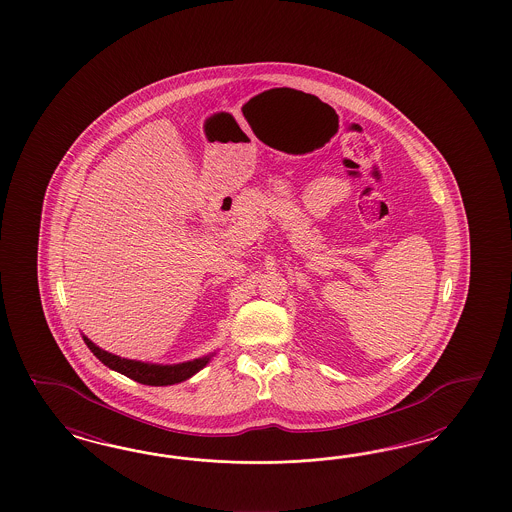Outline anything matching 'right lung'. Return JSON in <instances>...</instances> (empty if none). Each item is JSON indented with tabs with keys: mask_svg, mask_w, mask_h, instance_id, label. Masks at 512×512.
<instances>
[{
	"mask_svg": "<svg viewBox=\"0 0 512 512\" xmlns=\"http://www.w3.org/2000/svg\"><path fill=\"white\" fill-rule=\"evenodd\" d=\"M84 343L90 347L95 357L99 358L105 366H109L110 370L122 373L125 377L142 383V385H152V387H167L174 383H182L189 379L191 375L202 370L210 357L195 358L189 362L182 364H171V366H163V364H148V362H140V360H129V358L116 357L112 353L103 351L101 347H97L93 341L88 340L84 336Z\"/></svg>",
	"mask_w": 512,
	"mask_h": 512,
	"instance_id": "add662e5",
	"label": "right lung"
}]
</instances>
